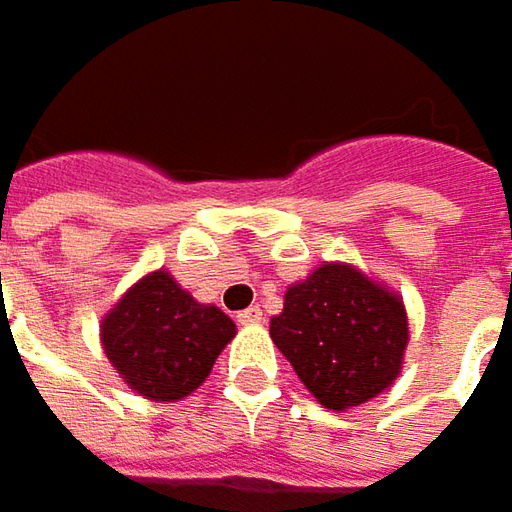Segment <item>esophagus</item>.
Returning <instances> with one entry per match:
<instances>
[{
  "label": "esophagus",
  "instance_id": "obj_1",
  "mask_svg": "<svg viewBox=\"0 0 512 512\" xmlns=\"http://www.w3.org/2000/svg\"><path fill=\"white\" fill-rule=\"evenodd\" d=\"M262 322H265V313L256 305L247 307V310L239 313V325H262Z\"/></svg>",
  "mask_w": 512,
  "mask_h": 512
}]
</instances>
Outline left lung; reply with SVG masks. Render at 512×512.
I'll return each mask as SVG.
<instances>
[{
    "label": "left lung",
    "instance_id": "8db88e82",
    "mask_svg": "<svg viewBox=\"0 0 512 512\" xmlns=\"http://www.w3.org/2000/svg\"><path fill=\"white\" fill-rule=\"evenodd\" d=\"M270 339L319 402L347 410L396 382L410 330L393 290L353 265L327 262L287 287Z\"/></svg>",
    "mask_w": 512,
    "mask_h": 512
}]
</instances>
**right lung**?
Here are the masks:
<instances>
[{
    "mask_svg": "<svg viewBox=\"0 0 512 512\" xmlns=\"http://www.w3.org/2000/svg\"><path fill=\"white\" fill-rule=\"evenodd\" d=\"M236 336L219 307L199 305L168 270H153L102 319V347L130 390L150 402H179L205 382Z\"/></svg>",
    "mask_w": 512,
    "mask_h": 512,
    "instance_id": "right-lung-1",
    "label": "right lung"
}]
</instances>
